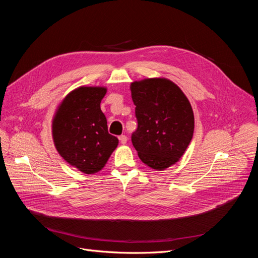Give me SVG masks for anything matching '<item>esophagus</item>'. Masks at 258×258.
Returning a JSON list of instances; mask_svg holds the SVG:
<instances>
[{"label": "esophagus", "mask_w": 258, "mask_h": 258, "mask_svg": "<svg viewBox=\"0 0 258 258\" xmlns=\"http://www.w3.org/2000/svg\"><path fill=\"white\" fill-rule=\"evenodd\" d=\"M127 140H128V138L126 136H120L119 137V141H120L121 144H126L127 143Z\"/></svg>", "instance_id": "1"}]
</instances>
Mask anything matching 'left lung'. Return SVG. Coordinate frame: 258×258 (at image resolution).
<instances>
[{"label": "left lung", "instance_id": "obj_1", "mask_svg": "<svg viewBox=\"0 0 258 258\" xmlns=\"http://www.w3.org/2000/svg\"><path fill=\"white\" fill-rule=\"evenodd\" d=\"M130 90L138 120L132 144L145 165L165 170L179 160L191 141V105L178 86L167 79L134 82Z\"/></svg>", "mask_w": 258, "mask_h": 258}]
</instances>
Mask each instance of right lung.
Here are the masks:
<instances>
[{
    "label": "right lung",
    "mask_w": 258,
    "mask_h": 258,
    "mask_svg": "<svg viewBox=\"0 0 258 258\" xmlns=\"http://www.w3.org/2000/svg\"><path fill=\"white\" fill-rule=\"evenodd\" d=\"M105 93V87L76 88L62 100L52 119L58 153L86 174L99 172L118 145V139L108 134L100 107Z\"/></svg>",
    "instance_id": "1"
}]
</instances>
